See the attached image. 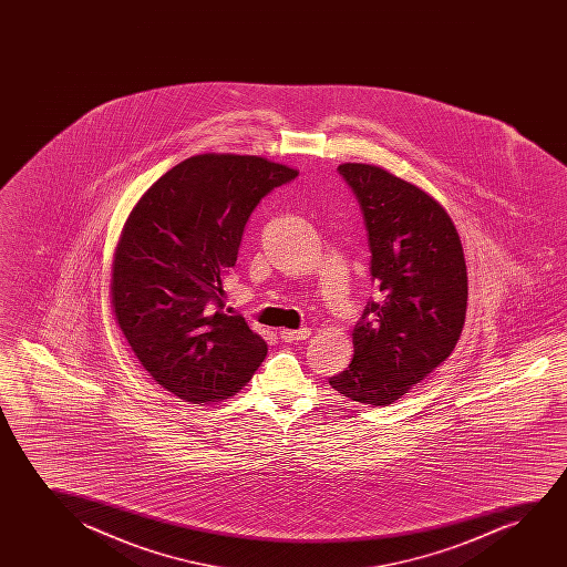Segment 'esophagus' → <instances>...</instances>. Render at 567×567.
I'll list each match as a JSON object with an SVG mask.
<instances>
[{
  "label": "esophagus",
  "mask_w": 567,
  "mask_h": 567,
  "mask_svg": "<svg viewBox=\"0 0 567 567\" xmlns=\"http://www.w3.org/2000/svg\"><path fill=\"white\" fill-rule=\"evenodd\" d=\"M280 339L285 342L306 341L311 334L310 327H303L300 331H290V329H280Z\"/></svg>",
  "instance_id": "34e87169"
}]
</instances>
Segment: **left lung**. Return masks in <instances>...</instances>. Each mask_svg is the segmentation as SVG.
Listing matches in <instances>:
<instances>
[{
	"label": "left lung",
	"instance_id": "left-lung-1",
	"mask_svg": "<svg viewBox=\"0 0 567 567\" xmlns=\"http://www.w3.org/2000/svg\"><path fill=\"white\" fill-rule=\"evenodd\" d=\"M337 171L364 213L381 302L365 306L352 362L329 383L358 403L389 406L455 349L468 296L465 254L450 215L424 189L373 164Z\"/></svg>",
	"mask_w": 567,
	"mask_h": 567
}]
</instances>
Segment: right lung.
Listing matches in <instances>:
<instances>
[{"label": "right lung", "instance_id": "right-lung-1", "mask_svg": "<svg viewBox=\"0 0 567 567\" xmlns=\"http://www.w3.org/2000/svg\"><path fill=\"white\" fill-rule=\"evenodd\" d=\"M298 176L264 156H192L156 179L117 241L112 311L141 365L187 403L238 393L267 357L241 316L223 311L257 203Z\"/></svg>", "mask_w": 567, "mask_h": 567}]
</instances>
